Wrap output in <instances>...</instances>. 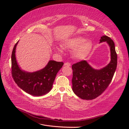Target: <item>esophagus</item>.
<instances>
[{"label": "esophagus", "mask_w": 129, "mask_h": 129, "mask_svg": "<svg viewBox=\"0 0 129 129\" xmlns=\"http://www.w3.org/2000/svg\"><path fill=\"white\" fill-rule=\"evenodd\" d=\"M64 66H68V67H70V66H71V64L69 62H66V63H64Z\"/></svg>", "instance_id": "obj_1"}]
</instances>
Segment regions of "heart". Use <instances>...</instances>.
Wrapping results in <instances>:
<instances>
[{
	"label": "heart",
	"instance_id": "b5f03b06",
	"mask_svg": "<svg viewBox=\"0 0 129 129\" xmlns=\"http://www.w3.org/2000/svg\"><path fill=\"white\" fill-rule=\"evenodd\" d=\"M64 48L73 50L72 55L77 60H82L87 56L92 47L91 42L81 37H74L66 40L62 44ZM57 51L62 52L60 47H57Z\"/></svg>",
	"mask_w": 129,
	"mask_h": 129
}]
</instances>
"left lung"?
Instances as JSON below:
<instances>
[{"label": "left lung", "mask_w": 129, "mask_h": 129, "mask_svg": "<svg viewBox=\"0 0 129 129\" xmlns=\"http://www.w3.org/2000/svg\"><path fill=\"white\" fill-rule=\"evenodd\" d=\"M100 43L106 42L110 47V63L100 69L93 68L85 61L73 64L72 89L83 100H93L100 96L107 88L114 76L117 64V55L114 41L109 37H101Z\"/></svg>", "instance_id": "8db88e82"}]
</instances>
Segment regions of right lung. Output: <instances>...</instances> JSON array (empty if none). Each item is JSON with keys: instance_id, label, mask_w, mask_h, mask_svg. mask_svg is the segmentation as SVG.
Returning <instances> with one entry per match:
<instances>
[{"instance_id": "right-lung-1", "label": "right lung", "mask_w": 129, "mask_h": 129, "mask_svg": "<svg viewBox=\"0 0 129 129\" xmlns=\"http://www.w3.org/2000/svg\"><path fill=\"white\" fill-rule=\"evenodd\" d=\"M19 41L14 46L11 56L12 75L19 87L34 96L44 95L50 91L58 72L62 67V62L49 61L45 67L34 72L22 70L15 57V50Z\"/></svg>"}]
</instances>
